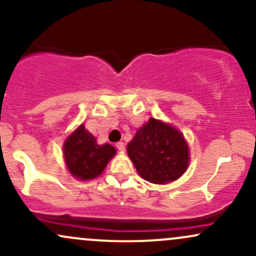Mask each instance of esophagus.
I'll list each match as a JSON object with an SVG mask.
<instances>
[{"label": "esophagus", "mask_w": 256, "mask_h": 256, "mask_svg": "<svg viewBox=\"0 0 256 256\" xmlns=\"http://www.w3.org/2000/svg\"><path fill=\"white\" fill-rule=\"evenodd\" d=\"M116 148H118V150H120V152H124L125 150L124 142H118V143H116Z\"/></svg>", "instance_id": "34e87169"}]
</instances>
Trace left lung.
I'll list each match as a JSON object with an SVG mask.
<instances>
[{
  "label": "left lung",
  "mask_w": 256,
  "mask_h": 256,
  "mask_svg": "<svg viewBox=\"0 0 256 256\" xmlns=\"http://www.w3.org/2000/svg\"><path fill=\"white\" fill-rule=\"evenodd\" d=\"M128 154L138 174L154 184L176 180L189 165V148L183 134L154 118L136 132Z\"/></svg>",
  "instance_id": "obj_1"
}]
</instances>
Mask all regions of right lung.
Returning <instances> with one entry per match:
<instances>
[{
  "label": "right lung",
  "instance_id": "obj_1",
  "mask_svg": "<svg viewBox=\"0 0 256 256\" xmlns=\"http://www.w3.org/2000/svg\"><path fill=\"white\" fill-rule=\"evenodd\" d=\"M116 154V149L108 143L98 144L96 138L80 125L66 140L64 156L68 171L76 178L86 180L102 173L108 161Z\"/></svg>",
  "mask_w": 256,
  "mask_h": 256
}]
</instances>
